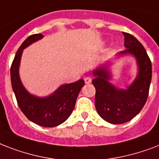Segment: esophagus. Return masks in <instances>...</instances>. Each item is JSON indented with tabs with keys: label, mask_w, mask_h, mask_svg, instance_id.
Instances as JSON below:
<instances>
[{
	"label": "esophagus",
	"mask_w": 159,
	"mask_h": 159,
	"mask_svg": "<svg viewBox=\"0 0 159 159\" xmlns=\"http://www.w3.org/2000/svg\"><path fill=\"white\" fill-rule=\"evenodd\" d=\"M84 81H85V83L86 84H89L92 82V77H86L84 78Z\"/></svg>",
	"instance_id": "esophagus-1"
}]
</instances>
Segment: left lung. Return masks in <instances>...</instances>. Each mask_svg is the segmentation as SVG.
I'll use <instances>...</instances> for the list:
<instances>
[{"instance_id":"obj_1","label":"left lung","mask_w":159,"mask_h":159,"mask_svg":"<svg viewBox=\"0 0 159 159\" xmlns=\"http://www.w3.org/2000/svg\"><path fill=\"white\" fill-rule=\"evenodd\" d=\"M123 34L126 49L117 55H133L138 64V75L130 86L120 89L111 83L109 65L101 66L93 71L96 109L103 120L114 125L128 122L140 112L148 98L152 79V63L145 48L130 34L123 32Z\"/></svg>"}]
</instances>
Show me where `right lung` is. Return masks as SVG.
Masks as SVG:
<instances>
[{"mask_svg":"<svg viewBox=\"0 0 159 159\" xmlns=\"http://www.w3.org/2000/svg\"><path fill=\"white\" fill-rule=\"evenodd\" d=\"M43 37L41 34H32L19 48L11 67V86L18 106L30 120L43 127H55L63 123L72 114L77 96L85 83L84 80L80 79L62 85L46 97H35L25 88L19 75L21 55L25 48Z\"/></svg>","mask_w":159,"mask_h":159,"instance_id":"1","label":"right lung"}]
</instances>
